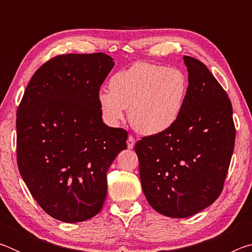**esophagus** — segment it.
Segmentation results:
<instances>
[{
	"instance_id": "obj_1",
	"label": "esophagus",
	"mask_w": 252,
	"mask_h": 252,
	"mask_svg": "<svg viewBox=\"0 0 252 252\" xmlns=\"http://www.w3.org/2000/svg\"><path fill=\"white\" fill-rule=\"evenodd\" d=\"M134 143H135V140L132 135L127 136V140H126V144H127V149H133L134 147Z\"/></svg>"
}]
</instances>
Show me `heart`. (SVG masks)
<instances>
[{
	"mask_svg": "<svg viewBox=\"0 0 252 252\" xmlns=\"http://www.w3.org/2000/svg\"><path fill=\"white\" fill-rule=\"evenodd\" d=\"M110 91L97 95L104 121L116 126L125 120L146 135L169 130L186 103L188 79L181 70L148 62H136L110 79Z\"/></svg>",
	"mask_w": 252,
	"mask_h": 252,
	"instance_id": "b5f03b06",
	"label": "heart"
}]
</instances>
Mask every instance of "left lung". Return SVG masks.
Returning <instances> with one entry per match:
<instances>
[{
    "mask_svg": "<svg viewBox=\"0 0 252 252\" xmlns=\"http://www.w3.org/2000/svg\"><path fill=\"white\" fill-rule=\"evenodd\" d=\"M188 93L169 130L135 143L143 193L161 215L187 218L222 192L236 140L228 94L199 60L183 57Z\"/></svg>",
    "mask_w": 252,
    "mask_h": 252,
    "instance_id": "obj_1",
    "label": "left lung"
}]
</instances>
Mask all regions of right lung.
I'll use <instances>...</instances> for the list:
<instances>
[{"label": "right lung", "mask_w": 252, "mask_h": 252, "mask_svg": "<svg viewBox=\"0 0 252 252\" xmlns=\"http://www.w3.org/2000/svg\"><path fill=\"white\" fill-rule=\"evenodd\" d=\"M114 65L104 53L63 54L30 80L16 113V159L25 185L54 219L81 222L101 211L106 172L127 132L102 121L97 95Z\"/></svg>", "instance_id": "add662e5"}]
</instances>
